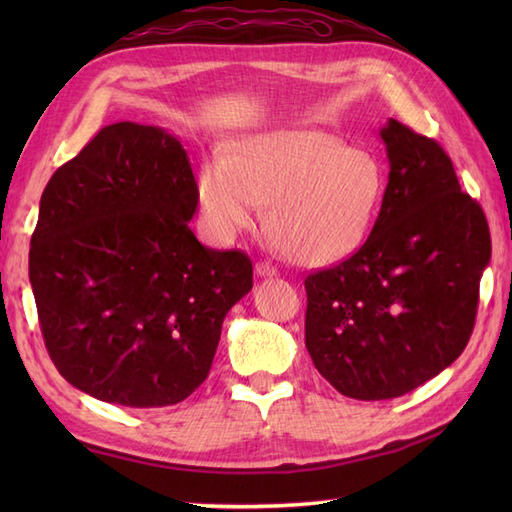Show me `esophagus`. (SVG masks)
<instances>
[{
    "instance_id": "obj_1",
    "label": "esophagus",
    "mask_w": 512,
    "mask_h": 512,
    "mask_svg": "<svg viewBox=\"0 0 512 512\" xmlns=\"http://www.w3.org/2000/svg\"><path fill=\"white\" fill-rule=\"evenodd\" d=\"M255 273L259 277H275L277 275V268L273 264H268V262H257L255 264Z\"/></svg>"
}]
</instances>
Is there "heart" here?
I'll list each match as a JSON object with an SVG mask.
<instances>
[{
  "mask_svg": "<svg viewBox=\"0 0 512 512\" xmlns=\"http://www.w3.org/2000/svg\"><path fill=\"white\" fill-rule=\"evenodd\" d=\"M385 184L372 151L321 129H273L248 136L233 158H206L195 191L217 242L253 228L270 204L268 231L281 253L301 266H330L363 246Z\"/></svg>",
  "mask_w": 512,
  "mask_h": 512,
  "instance_id": "b5f03b06",
  "label": "heart"
}]
</instances>
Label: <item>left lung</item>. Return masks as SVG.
I'll return each instance as SVG.
<instances>
[{
    "label": "left lung",
    "instance_id": "8db88e82",
    "mask_svg": "<svg viewBox=\"0 0 512 512\" xmlns=\"http://www.w3.org/2000/svg\"><path fill=\"white\" fill-rule=\"evenodd\" d=\"M389 182L367 242L306 277V347L347 398L409 394L471 339L491 262L486 215L436 140L394 118L380 129Z\"/></svg>",
    "mask_w": 512,
    "mask_h": 512
}]
</instances>
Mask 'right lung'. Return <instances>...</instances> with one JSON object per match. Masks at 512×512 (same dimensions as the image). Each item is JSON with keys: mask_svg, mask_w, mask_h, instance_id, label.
<instances>
[{"mask_svg": "<svg viewBox=\"0 0 512 512\" xmlns=\"http://www.w3.org/2000/svg\"><path fill=\"white\" fill-rule=\"evenodd\" d=\"M195 189L180 140L129 121L103 127L43 189L30 284L46 350L76 389L149 409L209 376L253 262L198 242Z\"/></svg>", "mask_w": 512, "mask_h": 512, "instance_id": "add662e5", "label": "right lung"}]
</instances>
